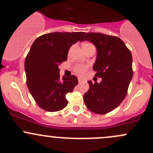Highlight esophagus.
Returning a JSON list of instances; mask_svg holds the SVG:
<instances>
[{"label":"esophagus","mask_w":153,"mask_h":153,"mask_svg":"<svg viewBox=\"0 0 153 153\" xmlns=\"http://www.w3.org/2000/svg\"><path fill=\"white\" fill-rule=\"evenodd\" d=\"M83 81H83V80H82V79H81V78H78V82H79V83H80V84H81V83H82V82H83Z\"/></svg>","instance_id":"34e87169"}]
</instances>
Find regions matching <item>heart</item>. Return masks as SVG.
Returning a JSON list of instances; mask_svg holds the SVG:
<instances>
[{"instance_id":"obj_1","label":"heart","mask_w":153,"mask_h":153,"mask_svg":"<svg viewBox=\"0 0 153 153\" xmlns=\"http://www.w3.org/2000/svg\"><path fill=\"white\" fill-rule=\"evenodd\" d=\"M87 44H91L89 43H86L84 45H87ZM88 69V66L83 65V64H77L73 68V70L77 75H80V76H84L86 74V71Z\"/></svg>"}]
</instances>
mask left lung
<instances>
[{"label":"left lung","mask_w":153,"mask_h":153,"mask_svg":"<svg viewBox=\"0 0 153 153\" xmlns=\"http://www.w3.org/2000/svg\"><path fill=\"white\" fill-rule=\"evenodd\" d=\"M82 41H90L96 47L93 70L95 77L102 78L100 84L88 81L89 89L84 95V103L92 112L104 115L120 105L127 94L133 75L132 54L116 36L88 32Z\"/></svg>","instance_id":"left-lung-1"}]
</instances>
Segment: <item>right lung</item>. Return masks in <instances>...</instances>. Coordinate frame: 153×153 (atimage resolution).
<instances>
[{"label": "right lung", "instance_id": "obj_1", "mask_svg": "<svg viewBox=\"0 0 153 153\" xmlns=\"http://www.w3.org/2000/svg\"><path fill=\"white\" fill-rule=\"evenodd\" d=\"M84 32H52L36 38L25 59L27 84L41 109L57 112L67 106L66 95L78 84L75 75L60 78L58 65L67 60L69 49L82 41Z\"/></svg>", "mask_w": 153, "mask_h": 153}]
</instances>
